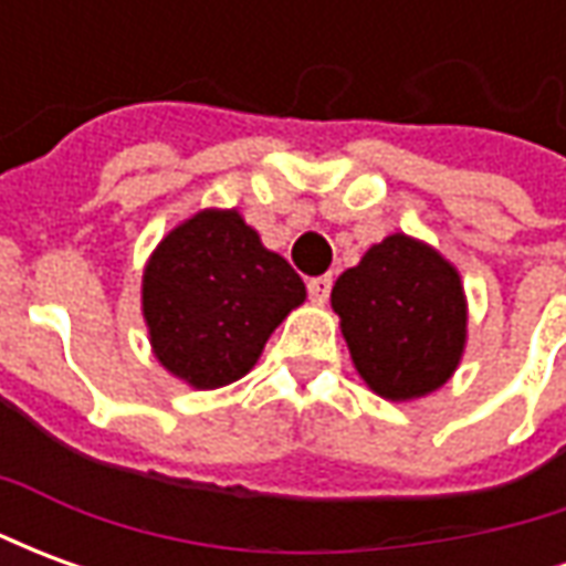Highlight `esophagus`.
<instances>
[{
  "label": "esophagus",
  "instance_id": "obj_1",
  "mask_svg": "<svg viewBox=\"0 0 566 566\" xmlns=\"http://www.w3.org/2000/svg\"><path fill=\"white\" fill-rule=\"evenodd\" d=\"M308 296L315 300V303H327V296H331L333 279L331 275H318V279H308Z\"/></svg>",
  "mask_w": 566,
  "mask_h": 566
}]
</instances>
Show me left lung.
<instances>
[{
  "label": "left lung",
  "instance_id": "1",
  "mask_svg": "<svg viewBox=\"0 0 566 566\" xmlns=\"http://www.w3.org/2000/svg\"><path fill=\"white\" fill-rule=\"evenodd\" d=\"M357 376L391 403L439 391L467 348L458 266L416 235L391 233L345 270L331 294Z\"/></svg>",
  "mask_w": 566,
  "mask_h": 566
}]
</instances>
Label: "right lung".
Returning a JSON list of instances; mask_svg holds the SVG:
<instances>
[{"instance_id":"obj_1","label":"right lung","mask_w":566,"mask_h":566,"mask_svg":"<svg viewBox=\"0 0 566 566\" xmlns=\"http://www.w3.org/2000/svg\"><path fill=\"white\" fill-rule=\"evenodd\" d=\"M303 303V279L239 209L190 214L163 235L142 272L150 352L197 391L251 373L272 331Z\"/></svg>"}]
</instances>
